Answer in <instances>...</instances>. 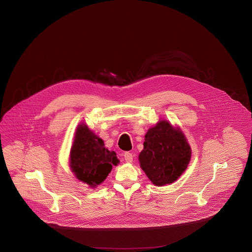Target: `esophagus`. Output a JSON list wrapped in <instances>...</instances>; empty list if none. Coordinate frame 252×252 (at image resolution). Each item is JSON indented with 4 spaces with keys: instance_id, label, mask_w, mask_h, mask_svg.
I'll return each mask as SVG.
<instances>
[{
    "instance_id": "34e87169",
    "label": "esophagus",
    "mask_w": 252,
    "mask_h": 252,
    "mask_svg": "<svg viewBox=\"0 0 252 252\" xmlns=\"http://www.w3.org/2000/svg\"><path fill=\"white\" fill-rule=\"evenodd\" d=\"M124 157H125V159H126V162H132V160H133V155H132L131 153L126 152L125 155H124Z\"/></svg>"
}]
</instances>
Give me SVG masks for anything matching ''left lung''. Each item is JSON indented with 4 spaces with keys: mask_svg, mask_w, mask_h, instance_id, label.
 I'll return each instance as SVG.
<instances>
[{
    "mask_svg": "<svg viewBox=\"0 0 252 252\" xmlns=\"http://www.w3.org/2000/svg\"><path fill=\"white\" fill-rule=\"evenodd\" d=\"M140 167L155 186L176 181L186 170L192 150L183 131L166 120H159L145 134Z\"/></svg>",
    "mask_w": 252,
    "mask_h": 252,
    "instance_id": "8db88e82",
    "label": "left lung"
}]
</instances>
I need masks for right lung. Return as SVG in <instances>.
<instances>
[{"instance_id":"obj_1","label":"right lung","mask_w":252,"mask_h":252,"mask_svg":"<svg viewBox=\"0 0 252 252\" xmlns=\"http://www.w3.org/2000/svg\"><path fill=\"white\" fill-rule=\"evenodd\" d=\"M119 162L117 154L109 151L104 141L86 124L77 126L70 150L69 165L78 180L95 188L103 183L113 165Z\"/></svg>"}]
</instances>
